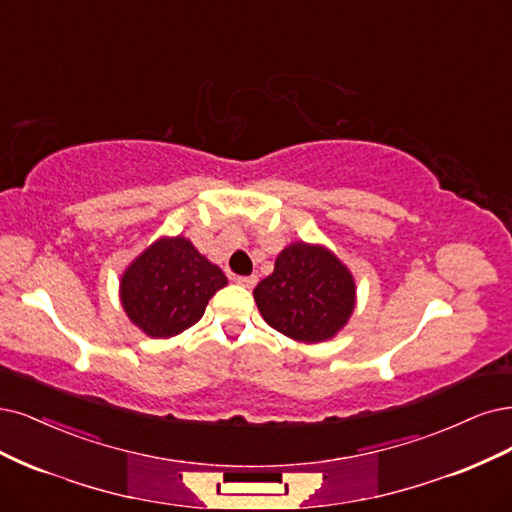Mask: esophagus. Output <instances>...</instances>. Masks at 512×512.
I'll return each mask as SVG.
<instances>
[{
	"mask_svg": "<svg viewBox=\"0 0 512 512\" xmlns=\"http://www.w3.org/2000/svg\"><path fill=\"white\" fill-rule=\"evenodd\" d=\"M235 281H237L239 286H243V288H254L258 277L256 275H245V277H235Z\"/></svg>",
	"mask_w": 512,
	"mask_h": 512,
	"instance_id": "34e87169",
	"label": "esophagus"
}]
</instances>
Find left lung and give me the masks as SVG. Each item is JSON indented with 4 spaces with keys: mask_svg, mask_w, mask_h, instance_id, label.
<instances>
[{
    "mask_svg": "<svg viewBox=\"0 0 512 512\" xmlns=\"http://www.w3.org/2000/svg\"><path fill=\"white\" fill-rule=\"evenodd\" d=\"M256 305L271 328L301 343L332 339L354 313L356 284L345 264L322 245L296 241L254 288Z\"/></svg>",
    "mask_w": 512,
    "mask_h": 512,
    "instance_id": "8db88e82",
    "label": "left lung"
}]
</instances>
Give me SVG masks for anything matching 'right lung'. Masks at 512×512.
Segmentation results:
<instances>
[{
    "mask_svg": "<svg viewBox=\"0 0 512 512\" xmlns=\"http://www.w3.org/2000/svg\"><path fill=\"white\" fill-rule=\"evenodd\" d=\"M228 284L184 237H161L139 254L120 279L129 320L152 339H169L197 324L209 298Z\"/></svg>",
    "mask_w": 512,
    "mask_h": 512,
    "instance_id": "1",
    "label": "right lung"
}]
</instances>
